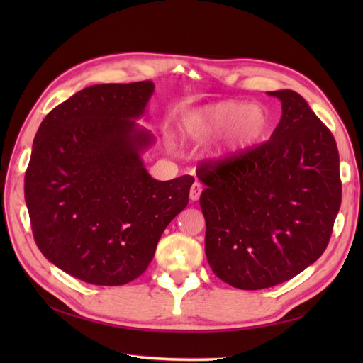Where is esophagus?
Instances as JSON below:
<instances>
[{"label":"esophagus","instance_id":"1","mask_svg":"<svg viewBox=\"0 0 363 363\" xmlns=\"http://www.w3.org/2000/svg\"><path fill=\"white\" fill-rule=\"evenodd\" d=\"M201 191H203L201 184L195 182L194 186H191V189H190V199H191V201H196V199L199 198V195H201Z\"/></svg>","mask_w":363,"mask_h":363}]
</instances>
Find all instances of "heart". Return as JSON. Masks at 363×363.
I'll return each mask as SVG.
<instances>
[{"instance_id": "b5f03b06", "label": "heart", "mask_w": 363, "mask_h": 363, "mask_svg": "<svg viewBox=\"0 0 363 363\" xmlns=\"http://www.w3.org/2000/svg\"><path fill=\"white\" fill-rule=\"evenodd\" d=\"M272 118L265 106L242 103L235 99L211 103L186 113L182 130L195 142H207L215 137L218 145L215 156L228 157L250 150L267 137Z\"/></svg>"}]
</instances>
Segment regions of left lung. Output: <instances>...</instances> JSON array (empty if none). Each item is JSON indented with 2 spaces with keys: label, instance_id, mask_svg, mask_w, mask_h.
<instances>
[{
  "label": "left lung",
  "instance_id": "1",
  "mask_svg": "<svg viewBox=\"0 0 363 363\" xmlns=\"http://www.w3.org/2000/svg\"><path fill=\"white\" fill-rule=\"evenodd\" d=\"M267 94L282 104L269 140L196 169L207 262L242 290L273 287L318 260L342 203L334 135L296 91Z\"/></svg>",
  "mask_w": 363,
  "mask_h": 363
}]
</instances>
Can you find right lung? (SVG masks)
Instances as JSON below:
<instances>
[{"mask_svg": "<svg viewBox=\"0 0 363 363\" xmlns=\"http://www.w3.org/2000/svg\"><path fill=\"white\" fill-rule=\"evenodd\" d=\"M152 94L151 81L82 89L54 107L34 137L25 199L35 243L84 282L137 279L189 204L194 177L157 181L143 164L156 135L137 120Z\"/></svg>", "mask_w": 363, "mask_h": 363, "instance_id": "add662e5", "label": "right lung"}]
</instances>
